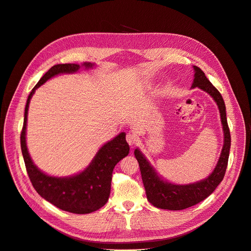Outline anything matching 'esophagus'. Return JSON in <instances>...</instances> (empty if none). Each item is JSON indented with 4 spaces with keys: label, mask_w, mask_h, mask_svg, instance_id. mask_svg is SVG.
Masks as SVG:
<instances>
[{
    "label": "esophagus",
    "mask_w": 251,
    "mask_h": 251,
    "mask_svg": "<svg viewBox=\"0 0 251 251\" xmlns=\"http://www.w3.org/2000/svg\"><path fill=\"white\" fill-rule=\"evenodd\" d=\"M126 140H127V142H128V144L129 146H134V144L136 143V141H137V137L133 134V133H127V135H126Z\"/></svg>",
    "instance_id": "34e87169"
}]
</instances>
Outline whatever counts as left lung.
<instances>
[{
  "label": "left lung",
  "instance_id": "1",
  "mask_svg": "<svg viewBox=\"0 0 251 251\" xmlns=\"http://www.w3.org/2000/svg\"><path fill=\"white\" fill-rule=\"evenodd\" d=\"M194 79L191 88L199 87L205 91L216 101L223 126L224 144L218 163L206 178L189 184L172 183L157 174L141 151L136 148L134 154L139 164L140 173L148 201L155 207L169 210H180L195 205L212 194L222 182L228 165L231 147L230 130L227 123L226 105L219 90L209 82L203 71L193 66Z\"/></svg>",
  "mask_w": 251,
  "mask_h": 251
}]
</instances>
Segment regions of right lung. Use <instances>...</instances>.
Here are the masks:
<instances>
[{"mask_svg":"<svg viewBox=\"0 0 251 251\" xmlns=\"http://www.w3.org/2000/svg\"><path fill=\"white\" fill-rule=\"evenodd\" d=\"M96 64H58L41 78L30 91L25 105L24 122L20 136L21 151L26 171L36 192L47 201L72 214L84 215L96 212L107 203L110 192L112 174L115 166L129 153L126 133L121 132L112 140L105 142L98 151L89 165L81 172L67 177L50 176L34 165L26 144V126L29 102L35 90L50 79L61 74H73L81 68H94Z\"/></svg>","mask_w":251,"mask_h":251,"instance_id":"obj_1","label":"right lung"}]
</instances>
